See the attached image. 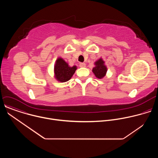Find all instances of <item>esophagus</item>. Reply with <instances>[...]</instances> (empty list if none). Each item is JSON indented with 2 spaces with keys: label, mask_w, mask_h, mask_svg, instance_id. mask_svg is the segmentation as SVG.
<instances>
[{
  "label": "esophagus",
  "mask_w": 158,
  "mask_h": 158,
  "mask_svg": "<svg viewBox=\"0 0 158 158\" xmlns=\"http://www.w3.org/2000/svg\"><path fill=\"white\" fill-rule=\"evenodd\" d=\"M79 67H85V64L81 62V63L79 64Z\"/></svg>",
  "instance_id": "obj_1"
}]
</instances>
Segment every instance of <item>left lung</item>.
Returning a JSON list of instances; mask_svg holds the SVG:
<instances>
[{
  "instance_id": "obj_1",
  "label": "left lung",
  "mask_w": 158,
  "mask_h": 158,
  "mask_svg": "<svg viewBox=\"0 0 158 158\" xmlns=\"http://www.w3.org/2000/svg\"><path fill=\"white\" fill-rule=\"evenodd\" d=\"M95 67H93V72L98 79L103 78L107 73V67L104 64V61L100 58L99 60L95 62Z\"/></svg>"
}]
</instances>
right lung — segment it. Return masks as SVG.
Listing matches in <instances>:
<instances>
[{
    "label": "right lung",
    "instance_id": "right-lung-1",
    "mask_svg": "<svg viewBox=\"0 0 158 158\" xmlns=\"http://www.w3.org/2000/svg\"><path fill=\"white\" fill-rule=\"evenodd\" d=\"M77 67L74 65L70 67L63 59L59 57L54 65V76L55 78L60 82H64L71 79L75 73Z\"/></svg>",
    "mask_w": 158,
    "mask_h": 158
}]
</instances>
